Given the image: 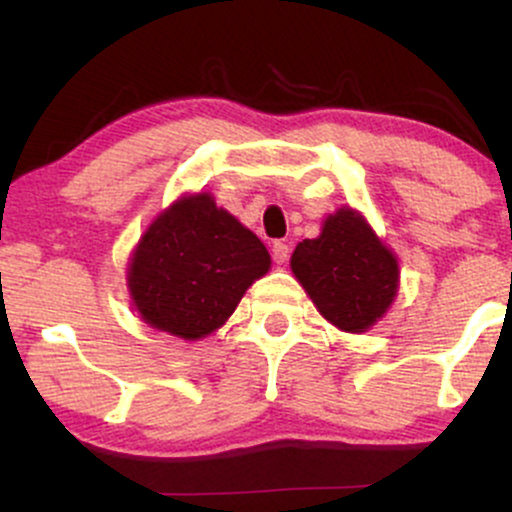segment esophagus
Returning a JSON list of instances; mask_svg holds the SVG:
<instances>
[{
	"mask_svg": "<svg viewBox=\"0 0 512 512\" xmlns=\"http://www.w3.org/2000/svg\"><path fill=\"white\" fill-rule=\"evenodd\" d=\"M272 257L276 264H284L286 260H289V245H286L284 240H276V243L272 245Z\"/></svg>",
	"mask_w": 512,
	"mask_h": 512,
	"instance_id": "obj_1",
	"label": "esophagus"
}]
</instances>
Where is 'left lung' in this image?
<instances>
[{
  "label": "left lung",
  "mask_w": 512,
  "mask_h": 512,
  "mask_svg": "<svg viewBox=\"0 0 512 512\" xmlns=\"http://www.w3.org/2000/svg\"><path fill=\"white\" fill-rule=\"evenodd\" d=\"M291 269L322 317L344 332H366L395 301V255L354 209H339L320 236L298 243Z\"/></svg>",
  "instance_id": "1"
}]
</instances>
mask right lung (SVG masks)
<instances>
[{"mask_svg": "<svg viewBox=\"0 0 512 512\" xmlns=\"http://www.w3.org/2000/svg\"><path fill=\"white\" fill-rule=\"evenodd\" d=\"M255 233L207 192L182 197L151 223L129 264V293L144 322L182 339L207 337L269 269Z\"/></svg>", "mask_w": 512, "mask_h": 512, "instance_id": "1", "label": "right lung"}]
</instances>
